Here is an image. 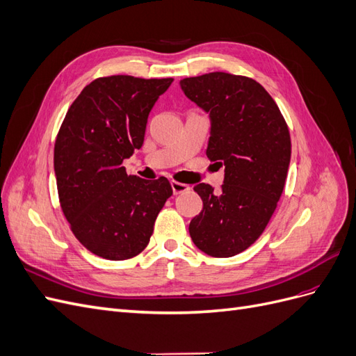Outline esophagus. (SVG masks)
<instances>
[{
    "instance_id": "1",
    "label": "esophagus",
    "mask_w": 356,
    "mask_h": 356,
    "mask_svg": "<svg viewBox=\"0 0 356 356\" xmlns=\"http://www.w3.org/2000/svg\"><path fill=\"white\" fill-rule=\"evenodd\" d=\"M170 186H172V190H174V195H181V193H186L190 190L187 184H182V182H177V181H172Z\"/></svg>"
}]
</instances>
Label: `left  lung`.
Returning <instances> with one entry per match:
<instances>
[{
    "mask_svg": "<svg viewBox=\"0 0 356 356\" xmlns=\"http://www.w3.org/2000/svg\"><path fill=\"white\" fill-rule=\"evenodd\" d=\"M182 92L211 118L209 160L224 165V184L195 186L203 209L188 232L200 251L227 258L250 248L270 221L291 160L285 118L260 83L209 72L179 81Z\"/></svg>",
    "mask_w": 356,
    "mask_h": 356,
    "instance_id": "obj_1",
    "label": "left lung"
}]
</instances>
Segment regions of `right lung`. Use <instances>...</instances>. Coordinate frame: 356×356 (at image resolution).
Here are the masks:
<instances>
[{
	"label": "right lung",
	"instance_id": "1",
	"mask_svg": "<svg viewBox=\"0 0 356 356\" xmlns=\"http://www.w3.org/2000/svg\"><path fill=\"white\" fill-rule=\"evenodd\" d=\"M174 79L101 77L86 86L55 143L60 208L80 243L106 260L145 250L172 187L127 175L123 160L144 144L147 118Z\"/></svg>",
	"mask_w": 356,
	"mask_h": 356
}]
</instances>
